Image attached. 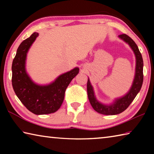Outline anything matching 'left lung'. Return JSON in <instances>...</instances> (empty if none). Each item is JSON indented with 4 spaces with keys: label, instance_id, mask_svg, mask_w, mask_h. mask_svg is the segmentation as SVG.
I'll return each mask as SVG.
<instances>
[{
    "label": "left lung",
    "instance_id": "8db88e82",
    "mask_svg": "<svg viewBox=\"0 0 154 154\" xmlns=\"http://www.w3.org/2000/svg\"><path fill=\"white\" fill-rule=\"evenodd\" d=\"M119 38L123 40L125 43L128 44L130 48L133 51L136 58V67L133 82L131 88L126 94L122 97L116 98L113 102L109 105H105L99 102L96 99L93 86L91 84L90 79L88 78L87 83V91L88 99L91 105L98 113L106 116H113L121 113L128 107L129 105L136 97L142 87L143 82V60L142 55L134 41L125 34L119 35Z\"/></svg>",
    "mask_w": 154,
    "mask_h": 154
}]
</instances>
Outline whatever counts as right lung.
<instances>
[{
  "label": "right lung",
  "mask_w": 154,
  "mask_h": 154,
  "mask_svg": "<svg viewBox=\"0 0 154 154\" xmlns=\"http://www.w3.org/2000/svg\"><path fill=\"white\" fill-rule=\"evenodd\" d=\"M38 36L34 32L23 41L17 48L12 63V85L15 94L26 107L36 115L54 113L60 107L66 88L79 73V69L62 74L51 83L38 85L33 82L27 73L26 61L28 50Z\"/></svg>",
  "instance_id": "1"
}]
</instances>
